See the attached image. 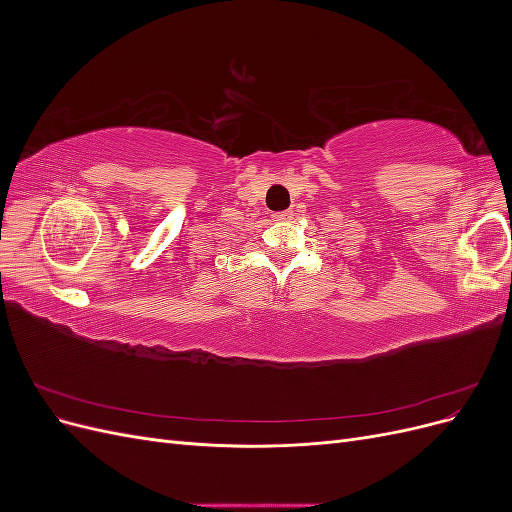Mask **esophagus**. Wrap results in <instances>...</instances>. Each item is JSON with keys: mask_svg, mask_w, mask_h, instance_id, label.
<instances>
[{"mask_svg": "<svg viewBox=\"0 0 512 512\" xmlns=\"http://www.w3.org/2000/svg\"><path fill=\"white\" fill-rule=\"evenodd\" d=\"M292 218V211H282V213H273L275 222H288Z\"/></svg>", "mask_w": 512, "mask_h": 512, "instance_id": "obj_1", "label": "esophagus"}]
</instances>
